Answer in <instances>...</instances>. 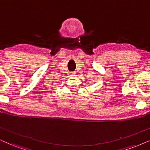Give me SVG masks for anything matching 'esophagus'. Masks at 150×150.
Instances as JSON below:
<instances>
[{"label": "esophagus", "mask_w": 150, "mask_h": 150, "mask_svg": "<svg viewBox=\"0 0 150 150\" xmlns=\"http://www.w3.org/2000/svg\"><path fill=\"white\" fill-rule=\"evenodd\" d=\"M71 76H76V73H73H73H71Z\"/></svg>", "instance_id": "34e87169"}]
</instances>
